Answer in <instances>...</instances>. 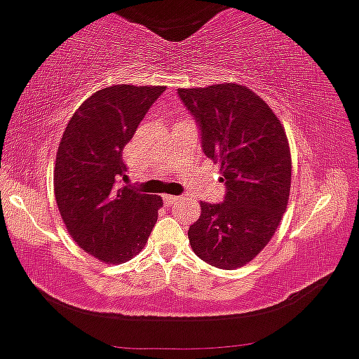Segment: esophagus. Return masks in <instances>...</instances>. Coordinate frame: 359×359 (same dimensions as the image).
I'll list each match as a JSON object with an SVG mask.
<instances>
[{
    "label": "esophagus",
    "mask_w": 359,
    "mask_h": 359,
    "mask_svg": "<svg viewBox=\"0 0 359 359\" xmlns=\"http://www.w3.org/2000/svg\"><path fill=\"white\" fill-rule=\"evenodd\" d=\"M180 200V196H175V195H164V202L168 203V205H171V203H176Z\"/></svg>",
    "instance_id": "esophagus-1"
}]
</instances>
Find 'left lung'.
<instances>
[{"label":"left lung","instance_id":"1","mask_svg":"<svg viewBox=\"0 0 359 359\" xmlns=\"http://www.w3.org/2000/svg\"><path fill=\"white\" fill-rule=\"evenodd\" d=\"M198 121L202 147L221 163L222 203L200 202L188 229L195 255L212 267L234 271L271 241L287 209L291 150L283 123L267 102L238 83L178 88Z\"/></svg>","mask_w":359,"mask_h":359}]
</instances>
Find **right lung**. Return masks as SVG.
Here are the masks:
<instances>
[{
  "mask_svg": "<svg viewBox=\"0 0 359 359\" xmlns=\"http://www.w3.org/2000/svg\"><path fill=\"white\" fill-rule=\"evenodd\" d=\"M163 86H111L75 111L60 142L55 195L73 241L104 264H125L144 250L163 198L119 187L123 149Z\"/></svg>",
  "mask_w": 359,
  "mask_h": 359,
  "instance_id": "1",
  "label": "right lung"
}]
</instances>
